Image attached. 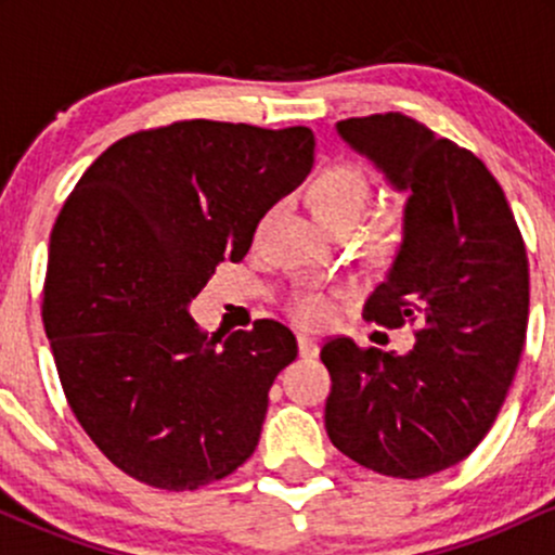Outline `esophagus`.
<instances>
[{
	"instance_id": "34e87169",
	"label": "esophagus",
	"mask_w": 555,
	"mask_h": 555,
	"mask_svg": "<svg viewBox=\"0 0 555 555\" xmlns=\"http://www.w3.org/2000/svg\"><path fill=\"white\" fill-rule=\"evenodd\" d=\"M297 347H299V358H305V360H313L318 354V341L308 334L297 336Z\"/></svg>"
}]
</instances>
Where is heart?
<instances>
[{
    "label": "heart",
    "instance_id": "1",
    "mask_svg": "<svg viewBox=\"0 0 555 555\" xmlns=\"http://www.w3.org/2000/svg\"><path fill=\"white\" fill-rule=\"evenodd\" d=\"M367 201H371V184L358 167L349 164H336V167L323 169L310 188V206L318 219L339 221L354 219L360 221L365 214ZM292 315L302 326H323L334 315V305L323 292H305L292 302Z\"/></svg>",
    "mask_w": 555,
    "mask_h": 555
}]
</instances>
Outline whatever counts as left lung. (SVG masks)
<instances>
[{"instance_id":"left-lung-1","label":"left lung","mask_w":555,"mask_h":555,"mask_svg":"<svg viewBox=\"0 0 555 555\" xmlns=\"http://www.w3.org/2000/svg\"><path fill=\"white\" fill-rule=\"evenodd\" d=\"M336 132L406 193L397 256L362 313L420 328L406 354L347 336L323 344L326 430L362 467L417 480L473 454L499 415L525 349L527 250L473 151L401 112L341 119Z\"/></svg>"}]
</instances>
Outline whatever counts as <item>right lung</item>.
Returning a JSON list of instances; mask_svg holds the SVG:
<instances>
[{
  "label": "right lung",
  "mask_w": 555,
  "mask_h": 555,
  "mask_svg": "<svg viewBox=\"0 0 555 555\" xmlns=\"http://www.w3.org/2000/svg\"><path fill=\"white\" fill-rule=\"evenodd\" d=\"M313 151L308 127L190 119L117 140L69 193L49 242L43 328L69 410L125 475L195 490L256 451L295 334L266 318L208 336L190 302L221 260L247 256Z\"/></svg>",
  "instance_id": "right-lung-1"
}]
</instances>
